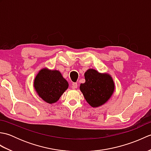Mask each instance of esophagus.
Masks as SVG:
<instances>
[{"label": "esophagus", "instance_id": "esophagus-1", "mask_svg": "<svg viewBox=\"0 0 151 151\" xmlns=\"http://www.w3.org/2000/svg\"><path fill=\"white\" fill-rule=\"evenodd\" d=\"M78 87V85H77V83L76 82H74L72 84V88L73 89H76Z\"/></svg>", "mask_w": 151, "mask_h": 151}]
</instances>
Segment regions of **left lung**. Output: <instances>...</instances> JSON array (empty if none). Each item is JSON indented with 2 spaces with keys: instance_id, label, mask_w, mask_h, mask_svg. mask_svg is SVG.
Returning <instances> with one entry per match:
<instances>
[{
  "instance_id": "left-lung-1",
  "label": "left lung",
  "mask_w": 151,
  "mask_h": 151,
  "mask_svg": "<svg viewBox=\"0 0 151 151\" xmlns=\"http://www.w3.org/2000/svg\"><path fill=\"white\" fill-rule=\"evenodd\" d=\"M84 76L86 82L81 84L80 89L88 103L93 108L106 103L115 90L114 82L110 74L89 69L85 72Z\"/></svg>"
}]
</instances>
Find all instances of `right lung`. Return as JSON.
I'll return each mask as SVG.
<instances>
[{
    "instance_id": "right-lung-1",
    "label": "right lung",
    "mask_w": 151,
    "mask_h": 151,
    "mask_svg": "<svg viewBox=\"0 0 151 151\" xmlns=\"http://www.w3.org/2000/svg\"><path fill=\"white\" fill-rule=\"evenodd\" d=\"M69 87L59 70L41 69L35 77L34 88L38 96L49 104L55 103Z\"/></svg>"
}]
</instances>
